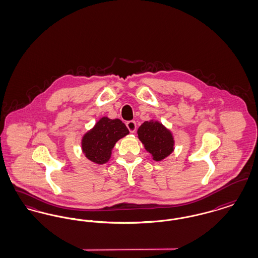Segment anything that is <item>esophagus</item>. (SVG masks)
<instances>
[{
  "label": "esophagus",
  "instance_id": "obj_1",
  "mask_svg": "<svg viewBox=\"0 0 258 258\" xmlns=\"http://www.w3.org/2000/svg\"><path fill=\"white\" fill-rule=\"evenodd\" d=\"M126 126H127L128 131H130L132 134L135 133V131H136V123H135V121H128V122L126 123Z\"/></svg>",
  "mask_w": 258,
  "mask_h": 258
}]
</instances>
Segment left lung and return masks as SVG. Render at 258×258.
Returning <instances> with one entry per match:
<instances>
[{"label": "left lung", "instance_id": "obj_1", "mask_svg": "<svg viewBox=\"0 0 258 258\" xmlns=\"http://www.w3.org/2000/svg\"><path fill=\"white\" fill-rule=\"evenodd\" d=\"M137 135L153 160L160 161L174 151V138L171 132L159 121H146L142 123Z\"/></svg>", "mask_w": 258, "mask_h": 258}]
</instances>
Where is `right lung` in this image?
<instances>
[{"label":"right lung","mask_w":258,"mask_h":258,"mask_svg":"<svg viewBox=\"0 0 258 258\" xmlns=\"http://www.w3.org/2000/svg\"><path fill=\"white\" fill-rule=\"evenodd\" d=\"M128 134L127 127L121 120L102 117L83 135L82 151L88 160L97 164H104L110 159L116 142Z\"/></svg>","instance_id":"add662e5"}]
</instances>
